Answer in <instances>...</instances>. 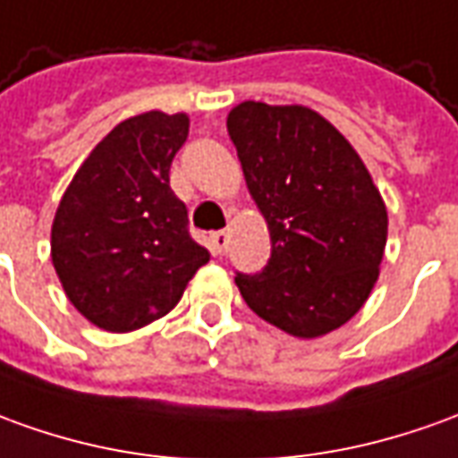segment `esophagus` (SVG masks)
Instances as JSON below:
<instances>
[{"label":"esophagus","mask_w":458,"mask_h":458,"mask_svg":"<svg viewBox=\"0 0 458 458\" xmlns=\"http://www.w3.org/2000/svg\"><path fill=\"white\" fill-rule=\"evenodd\" d=\"M211 247L216 254H224L226 247H229V232H214L211 234Z\"/></svg>","instance_id":"34e87169"}]
</instances>
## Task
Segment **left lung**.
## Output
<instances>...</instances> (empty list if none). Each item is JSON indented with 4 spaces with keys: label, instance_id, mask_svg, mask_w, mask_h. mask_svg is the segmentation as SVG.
Returning <instances> with one entry per match:
<instances>
[{
    "label": "left lung",
    "instance_id": "obj_1",
    "mask_svg": "<svg viewBox=\"0 0 458 458\" xmlns=\"http://www.w3.org/2000/svg\"><path fill=\"white\" fill-rule=\"evenodd\" d=\"M226 129L267 219L271 257L236 286L247 307L299 339L354 317L379 279L386 204L339 129L301 104L242 102Z\"/></svg>",
    "mask_w": 458,
    "mask_h": 458
}]
</instances>
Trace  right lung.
<instances>
[{
	"label": "right lung",
	"mask_w": 458,
	"mask_h": 458,
	"mask_svg": "<svg viewBox=\"0 0 458 458\" xmlns=\"http://www.w3.org/2000/svg\"><path fill=\"white\" fill-rule=\"evenodd\" d=\"M187 137L184 112L129 116L91 149L56 207L52 264L66 299L99 329L127 334L162 319L209 261L169 187Z\"/></svg>",
	"instance_id": "right-lung-1"
}]
</instances>
